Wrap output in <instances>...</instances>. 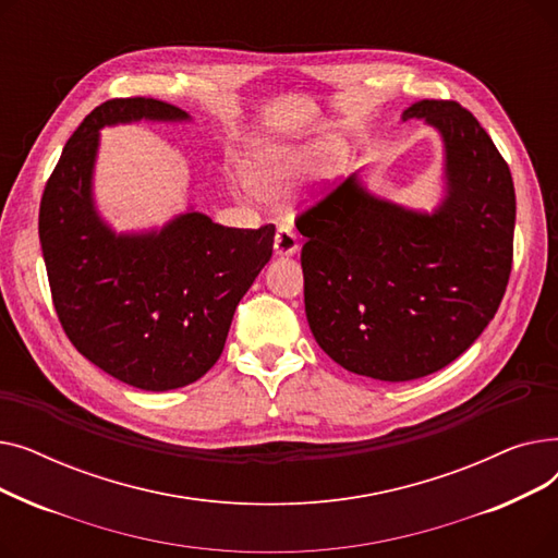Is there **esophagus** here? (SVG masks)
Masks as SVG:
<instances>
[{"label":"esophagus","mask_w":558,"mask_h":558,"mask_svg":"<svg viewBox=\"0 0 558 558\" xmlns=\"http://www.w3.org/2000/svg\"><path fill=\"white\" fill-rule=\"evenodd\" d=\"M296 251H299L296 230L291 228L289 223H282L276 232V240H274L276 257H291V255H296Z\"/></svg>","instance_id":"esophagus-1"}]
</instances>
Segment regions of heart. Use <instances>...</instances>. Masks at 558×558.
I'll return each mask as SVG.
<instances>
[{
    "instance_id": "heart-1",
    "label": "heart",
    "mask_w": 558,
    "mask_h": 558,
    "mask_svg": "<svg viewBox=\"0 0 558 558\" xmlns=\"http://www.w3.org/2000/svg\"><path fill=\"white\" fill-rule=\"evenodd\" d=\"M316 149L307 144H259L244 165L248 183L264 196H280L314 165Z\"/></svg>"
}]
</instances>
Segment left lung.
Listing matches in <instances>:
<instances>
[{"mask_svg": "<svg viewBox=\"0 0 558 558\" xmlns=\"http://www.w3.org/2000/svg\"><path fill=\"white\" fill-rule=\"evenodd\" d=\"M441 137L432 210L379 196L353 173L299 217L305 314L324 353L350 373L409 383L454 362L490 324L511 274V171L475 117L418 101Z\"/></svg>", "mask_w": 558, "mask_h": 558, "instance_id": "1", "label": "left lung"}]
</instances>
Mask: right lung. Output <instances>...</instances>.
<instances>
[{
  "instance_id": "right-lung-1",
  "label": "right lung",
  "mask_w": 558,
  "mask_h": 558,
  "mask_svg": "<svg viewBox=\"0 0 558 558\" xmlns=\"http://www.w3.org/2000/svg\"><path fill=\"white\" fill-rule=\"evenodd\" d=\"M192 117L158 99H112L68 140L40 201L53 307L78 353L142 391L181 389L221 357L232 314L274 253L276 226L226 228L194 205L117 232L95 198L101 129Z\"/></svg>"
}]
</instances>
